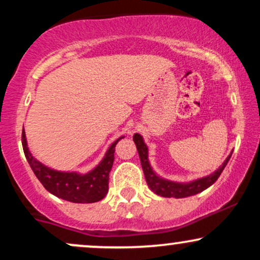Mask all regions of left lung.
<instances>
[{"mask_svg":"<svg viewBox=\"0 0 260 260\" xmlns=\"http://www.w3.org/2000/svg\"><path fill=\"white\" fill-rule=\"evenodd\" d=\"M133 140L136 143L137 150H138L140 164H142L143 171H144L145 181H147L149 188L155 193V194L165 197V198H186V197L196 196L198 193L203 192L204 189H207L211 186V184L215 183V181L219 178V176L221 175V172L225 169V166L228 165L230 157H231L232 151L230 155L226 157L225 161L222 162V165L219 169L215 170L213 174L205 176V177L198 178V180L190 181V182H175L168 178L161 177L160 175H157L151 168L150 162H149V154H148V147L145 144L144 139L140 134L136 133L133 136Z\"/></svg>","mask_w":260,"mask_h":260,"instance_id":"left-lung-1","label":"left lung"}]
</instances>
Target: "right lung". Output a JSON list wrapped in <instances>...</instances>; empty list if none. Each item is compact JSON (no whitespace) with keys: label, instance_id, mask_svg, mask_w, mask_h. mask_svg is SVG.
<instances>
[{"label":"right lung","instance_id":"add662e5","mask_svg":"<svg viewBox=\"0 0 260 260\" xmlns=\"http://www.w3.org/2000/svg\"><path fill=\"white\" fill-rule=\"evenodd\" d=\"M122 138L124 137L116 139L106 150L103 160L86 174L58 171L35 159L28 148L24 129L22 133V144L26 160L35 176L51 194L68 202L85 204L101 201L109 192V174L115 159V147Z\"/></svg>","mask_w":260,"mask_h":260}]
</instances>
